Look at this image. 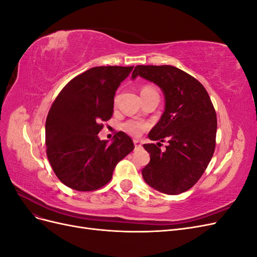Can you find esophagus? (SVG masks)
I'll return each mask as SVG.
<instances>
[{"instance_id": "34e87169", "label": "esophagus", "mask_w": 257, "mask_h": 257, "mask_svg": "<svg viewBox=\"0 0 257 257\" xmlns=\"http://www.w3.org/2000/svg\"><path fill=\"white\" fill-rule=\"evenodd\" d=\"M134 145H135V149H139V148H142V144L139 141H134Z\"/></svg>"}]
</instances>
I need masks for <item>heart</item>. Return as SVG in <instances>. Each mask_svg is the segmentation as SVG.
<instances>
[{"label": "heart", "mask_w": 257, "mask_h": 257, "mask_svg": "<svg viewBox=\"0 0 257 257\" xmlns=\"http://www.w3.org/2000/svg\"><path fill=\"white\" fill-rule=\"evenodd\" d=\"M149 90H153V88L150 87V85H146V87H144L142 89V92L149 91ZM121 128L128 135L139 136L147 128V124L142 120L132 119V120H127L124 123H122Z\"/></svg>", "instance_id": "b5f03b06"}]
</instances>
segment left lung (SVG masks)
<instances>
[{
	"mask_svg": "<svg viewBox=\"0 0 257 257\" xmlns=\"http://www.w3.org/2000/svg\"><path fill=\"white\" fill-rule=\"evenodd\" d=\"M137 76L158 84L165 95V110L145 144L150 162L145 181L159 192L177 195L203 176L215 149L216 113L205 87L193 76L170 65H137ZM162 142H167L162 151Z\"/></svg>",
	"mask_w": 257,
	"mask_h": 257,
	"instance_id": "left-lung-1",
	"label": "left lung"
}]
</instances>
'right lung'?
Wrapping results in <instances>:
<instances>
[{
	"mask_svg": "<svg viewBox=\"0 0 257 257\" xmlns=\"http://www.w3.org/2000/svg\"><path fill=\"white\" fill-rule=\"evenodd\" d=\"M133 67H92L69 81L52 103L46 119V152L54 174L68 188H103L116 164L134 150L123 132L110 144L97 136L102 122L112 116L116 89Z\"/></svg>",
	"mask_w": 257,
	"mask_h": 257,
	"instance_id": "add662e5",
	"label": "right lung"
}]
</instances>
